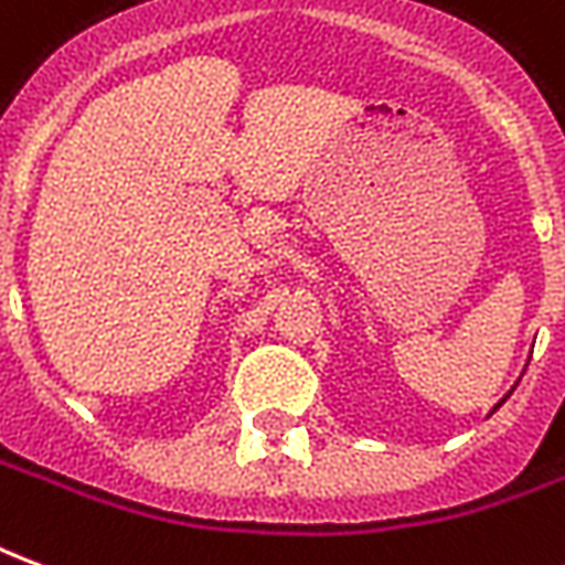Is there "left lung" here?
I'll use <instances>...</instances> for the list:
<instances>
[{
	"label": "left lung",
	"instance_id": "1",
	"mask_svg": "<svg viewBox=\"0 0 565 565\" xmlns=\"http://www.w3.org/2000/svg\"><path fill=\"white\" fill-rule=\"evenodd\" d=\"M499 405H502V403H499ZM499 405H497V408H499ZM497 408H493V412H497Z\"/></svg>",
	"mask_w": 565,
	"mask_h": 565
}]
</instances>
